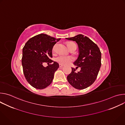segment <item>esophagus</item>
<instances>
[{"label":"esophagus","mask_w":125,"mask_h":125,"mask_svg":"<svg viewBox=\"0 0 125 125\" xmlns=\"http://www.w3.org/2000/svg\"><path fill=\"white\" fill-rule=\"evenodd\" d=\"M63 66H64V65H63L62 64H59V67H60V68H62Z\"/></svg>","instance_id":"obj_1"}]
</instances>
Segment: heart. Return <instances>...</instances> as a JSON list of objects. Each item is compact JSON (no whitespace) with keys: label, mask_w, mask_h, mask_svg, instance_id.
I'll return each instance as SVG.
<instances>
[{"label":"heart","mask_w":125,"mask_h":125,"mask_svg":"<svg viewBox=\"0 0 125 125\" xmlns=\"http://www.w3.org/2000/svg\"><path fill=\"white\" fill-rule=\"evenodd\" d=\"M74 45H76V44L75 43H74L73 42H68L67 43V45H68L69 48H70L71 46ZM55 47H56V45L53 46V47L52 48L53 52H54L55 51ZM74 60V58L73 57L67 56H65V55H60L56 58V61L58 63H59L61 64H63V65L68 64L70 63H71V62H72Z\"/></svg>","instance_id":"1"}]
</instances>
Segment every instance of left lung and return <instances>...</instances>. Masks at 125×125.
<instances>
[{"label": "left lung", "mask_w": 125, "mask_h": 125, "mask_svg": "<svg viewBox=\"0 0 125 125\" xmlns=\"http://www.w3.org/2000/svg\"><path fill=\"white\" fill-rule=\"evenodd\" d=\"M68 40L75 41L79 46V55L74 63L80 67V72L72 68V72L67 76L69 83L78 90H83L91 85L95 81L101 63V53L98 46L91 40L80 34Z\"/></svg>", "instance_id": "left-lung-1"}]
</instances>
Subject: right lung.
Segmentation results:
<instances>
[{"instance_id":"1","label":"right lung","mask_w":125,"mask_h":125,"mask_svg":"<svg viewBox=\"0 0 125 125\" xmlns=\"http://www.w3.org/2000/svg\"><path fill=\"white\" fill-rule=\"evenodd\" d=\"M60 40L42 33L31 38L24 46L22 58L24 75L29 83L35 88L42 90L51 83L59 64L54 61L46 67L43 65L53 62L51 60L52 50Z\"/></svg>"}]
</instances>
